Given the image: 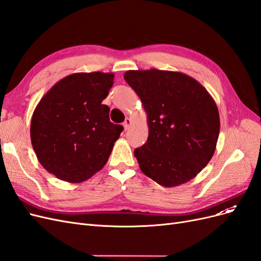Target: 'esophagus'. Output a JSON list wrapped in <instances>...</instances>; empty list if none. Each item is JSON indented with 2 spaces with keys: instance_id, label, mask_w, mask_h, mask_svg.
Segmentation results:
<instances>
[{
  "instance_id": "34e87169",
  "label": "esophagus",
  "mask_w": 261,
  "mask_h": 261,
  "mask_svg": "<svg viewBox=\"0 0 261 261\" xmlns=\"http://www.w3.org/2000/svg\"><path fill=\"white\" fill-rule=\"evenodd\" d=\"M130 125H132V120L129 117H126V120L124 121V123H123V126H124V129L125 130H127V129H129V127H130Z\"/></svg>"
}]
</instances>
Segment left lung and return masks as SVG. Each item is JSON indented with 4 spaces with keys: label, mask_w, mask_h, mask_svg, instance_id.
<instances>
[{
    "label": "left lung",
    "mask_w": 261,
    "mask_h": 261,
    "mask_svg": "<svg viewBox=\"0 0 261 261\" xmlns=\"http://www.w3.org/2000/svg\"><path fill=\"white\" fill-rule=\"evenodd\" d=\"M124 80L147 113V143L134 151L141 172L164 187L187 183L216 151L220 116L215 100L179 72L127 70Z\"/></svg>",
    "instance_id": "1"
}]
</instances>
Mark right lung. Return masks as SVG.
I'll list each match as a JSON object with an SVG mask.
<instances>
[{
	"instance_id": "obj_1",
	"label": "right lung",
	"mask_w": 261,
	"mask_h": 261,
	"mask_svg": "<svg viewBox=\"0 0 261 261\" xmlns=\"http://www.w3.org/2000/svg\"><path fill=\"white\" fill-rule=\"evenodd\" d=\"M113 73H75L63 78L37 105L30 138L42 167L59 179L82 183L105 167L122 125L102 105Z\"/></svg>"
}]
</instances>
